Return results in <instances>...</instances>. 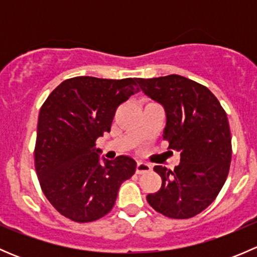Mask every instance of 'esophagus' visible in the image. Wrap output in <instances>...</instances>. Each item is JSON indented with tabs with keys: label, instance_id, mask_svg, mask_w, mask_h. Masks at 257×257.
<instances>
[{
	"label": "esophagus",
	"instance_id": "34e87169",
	"mask_svg": "<svg viewBox=\"0 0 257 257\" xmlns=\"http://www.w3.org/2000/svg\"><path fill=\"white\" fill-rule=\"evenodd\" d=\"M152 170V167H150L149 164H147V163H138L136 167V173L137 174H144V173H148Z\"/></svg>",
	"mask_w": 257,
	"mask_h": 257
}]
</instances>
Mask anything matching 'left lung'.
Masks as SVG:
<instances>
[{
  "label": "left lung",
  "instance_id": "left-lung-1",
  "mask_svg": "<svg viewBox=\"0 0 257 257\" xmlns=\"http://www.w3.org/2000/svg\"><path fill=\"white\" fill-rule=\"evenodd\" d=\"M136 80L144 94L164 107L163 139L180 152L174 170L154 167L162 186L148 194V203L172 219L195 216L215 200L229 174L232 150L226 113L205 85L185 77Z\"/></svg>",
  "mask_w": 257,
  "mask_h": 257
}]
</instances>
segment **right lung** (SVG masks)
I'll return each instance as SVG.
<instances>
[{
	"mask_svg": "<svg viewBox=\"0 0 257 257\" xmlns=\"http://www.w3.org/2000/svg\"><path fill=\"white\" fill-rule=\"evenodd\" d=\"M139 92L136 78L74 77L62 82L41 107L35 167L53 208L76 222L100 219L113 209L121 183L136 173L133 158H103L95 142L116 108Z\"/></svg>",
	"mask_w": 257,
	"mask_h": 257,
	"instance_id": "obj_1",
	"label": "right lung"
}]
</instances>
